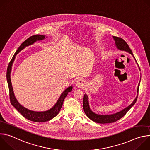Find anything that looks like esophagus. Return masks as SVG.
Segmentation results:
<instances>
[{"instance_id": "34e87169", "label": "esophagus", "mask_w": 150, "mask_h": 150, "mask_svg": "<svg viewBox=\"0 0 150 150\" xmlns=\"http://www.w3.org/2000/svg\"><path fill=\"white\" fill-rule=\"evenodd\" d=\"M75 85L78 88H82L85 87V81L83 79H78L75 83Z\"/></svg>"}]
</instances>
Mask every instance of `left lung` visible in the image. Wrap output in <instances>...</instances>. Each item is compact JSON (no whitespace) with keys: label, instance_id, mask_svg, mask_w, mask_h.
<instances>
[{"label":"left lung","instance_id":"1","mask_svg":"<svg viewBox=\"0 0 150 150\" xmlns=\"http://www.w3.org/2000/svg\"><path fill=\"white\" fill-rule=\"evenodd\" d=\"M113 38H114L115 41V45L117 48L122 51H126L128 53H129L131 54L133 57L135 58L134 56L133 55V53L132 52V50L130 49L129 46L126 43V41L122 39L120 37H117L115 36H113ZM139 83H138V88H137V93L138 94V90H139ZM138 95L137 96L136 98L134 99L133 102L129 105L127 106V108H125L122 110L115 113L112 115H98L93 112L90 108V105H89V102H88V96L85 94L83 96V109L84 110V112L85 115H87V116L92 120L93 121L98 123H113L116 122L117 120H119L121 119L122 117H123L126 113L129 111V110L132 108V107L135 104V103L137 101V98H138Z\"/></svg>","mask_w":150,"mask_h":150}]
</instances>
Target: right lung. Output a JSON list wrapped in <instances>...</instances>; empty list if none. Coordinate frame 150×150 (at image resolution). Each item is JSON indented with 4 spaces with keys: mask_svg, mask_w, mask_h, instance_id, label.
Returning <instances> with one entry per match:
<instances>
[{
    "mask_svg": "<svg viewBox=\"0 0 150 150\" xmlns=\"http://www.w3.org/2000/svg\"><path fill=\"white\" fill-rule=\"evenodd\" d=\"M45 38H46L45 35L37 34V35L31 36L30 37L27 38L25 41H24L19 47V48L14 54L13 57L12 58V60H11L8 65V67L7 69V74H6L7 82H8L9 90L10 101L12 105L19 112V113H20L21 115H22L23 117L27 119L28 120L35 122H47L51 120L54 117L56 116H57L62 108L64 100H65V97L67 96L68 93L72 91L73 88L72 86H70L68 87L62 93L59 98L58 99L56 103L53 108H51L50 110H48L45 112H34V111L30 110L24 108V107L22 105H21L19 103V102L17 101L16 98H15L13 93L12 86L11 80V72L12 64L15 59V56L19 52H21L23 49H24L25 47L34 44V42H36L37 41L42 40Z\"/></svg>",
    "mask_w": 150,
    "mask_h": 150,
    "instance_id": "1",
    "label": "right lung"
}]
</instances>
